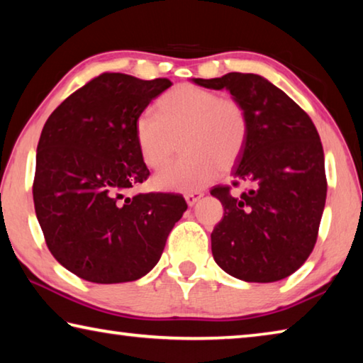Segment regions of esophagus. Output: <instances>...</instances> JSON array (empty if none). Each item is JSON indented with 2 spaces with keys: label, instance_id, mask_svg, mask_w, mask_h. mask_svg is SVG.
Segmentation results:
<instances>
[{
  "label": "esophagus",
  "instance_id": "esophagus-1",
  "mask_svg": "<svg viewBox=\"0 0 363 363\" xmlns=\"http://www.w3.org/2000/svg\"><path fill=\"white\" fill-rule=\"evenodd\" d=\"M186 196V201H187V205L189 206H194L196 201H199L201 196H203V192H189V194H186L184 195Z\"/></svg>",
  "mask_w": 363,
  "mask_h": 363
}]
</instances>
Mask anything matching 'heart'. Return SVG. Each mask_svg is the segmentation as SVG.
<instances>
[{
  "instance_id": "heart-1",
  "label": "heart",
  "mask_w": 363,
  "mask_h": 363,
  "mask_svg": "<svg viewBox=\"0 0 363 363\" xmlns=\"http://www.w3.org/2000/svg\"><path fill=\"white\" fill-rule=\"evenodd\" d=\"M250 136V116L235 97L196 84H179L160 97L155 113L143 112L134 121L140 158L152 169L177 160L153 177V186L168 192H194L216 179L242 157Z\"/></svg>"
}]
</instances>
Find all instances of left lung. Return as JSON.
I'll list each match as a JSON object with an SVG mask.
<instances>
[{
	"instance_id": "8db88e82",
	"label": "left lung",
	"mask_w": 363,
	"mask_h": 363,
	"mask_svg": "<svg viewBox=\"0 0 363 363\" xmlns=\"http://www.w3.org/2000/svg\"><path fill=\"white\" fill-rule=\"evenodd\" d=\"M208 89H227L250 116V136L233 167L229 186L211 195L224 216L211 233L218 266L232 277L270 284L303 266L314 250L327 199L320 136L296 102L261 75L232 72L220 78H194Z\"/></svg>"
}]
</instances>
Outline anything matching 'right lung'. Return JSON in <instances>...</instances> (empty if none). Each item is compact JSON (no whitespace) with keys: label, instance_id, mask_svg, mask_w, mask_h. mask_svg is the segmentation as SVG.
<instances>
[{"label":"right lung","instance_id":"obj_1","mask_svg":"<svg viewBox=\"0 0 363 363\" xmlns=\"http://www.w3.org/2000/svg\"><path fill=\"white\" fill-rule=\"evenodd\" d=\"M173 84L102 73L49 115L36 149L35 213L57 262L93 284L133 281L155 267L182 195L125 196L149 169L134 121Z\"/></svg>","mask_w":363,"mask_h":363}]
</instances>
